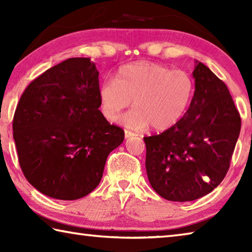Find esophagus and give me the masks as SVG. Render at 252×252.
<instances>
[{
    "mask_svg": "<svg viewBox=\"0 0 252 252\" xmlns=\"http://www.w3.org/2000/svg\"><path fill=\"white\" fill-rule=\"evenodd\" d=\"M133 135H135L133 132H131V131H129V130H125V136H126V139H127V138H131V136H133Z\"/></svg>",
    "mask_w": 252,
    "mask_h": 252,
    "instance_id": "esophagus-1",
    "label": "esophagus"
}]
</instances>
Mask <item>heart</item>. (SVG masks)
I'll return each mask as SVG.
<instances>
[{"label":"heart","instance_id":"obj_1","mask_svg":"<svg viewBox=\"0 0 252 252\" xmlns=\"http://www.w3.org/2000/svg\"><path fill=\"white\" fill-rule=\"evenodd\" d=\"M193 91V80L186 71L138 61L120 67L116 81L106 80L100 85L99 104L106 120L116 121L132 100L134 108L121 119L122 125L165 131L185 116Z\"/></svg>","mask_w":252,"mask_h":252}]
</instances>
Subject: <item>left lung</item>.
<instances>
[{"label": "left lung", "instance_id": "8db88e82", "mask_svg": "<svg viewBox=\"0 0 252 252\" xmlns=\"http://www.w3.org/2000/svg\"><path fill=\"white\" fill-rule=\"evenodd\" d=\"M194 94L176 126L146 136L151 187L169 201H192L210 193L227 174L241 119L227 85L201 62L192 72Z\"/></svg>", "mask_w": 252, "mask_h": 252}]
</instances>
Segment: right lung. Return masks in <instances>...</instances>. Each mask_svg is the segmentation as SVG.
<instances>
[{
	"mask_svg": "<svg viewBox=\"0 0 252 252\" xmlns=\"http://www.w3.org/2000/svg\"><path fill=\"white\" fill-rule=\"evenodd\" d=\"M99 72L89 58H71L25 89L13 118L19 163L48 197L76 200L101 181L106 158L125 139L99 110Z\"/></svg>",
	"mask_w": 252,
	"mask_h": 252,
	"instance_id": "1",
	"label": "right lung"
}]
</instances>
